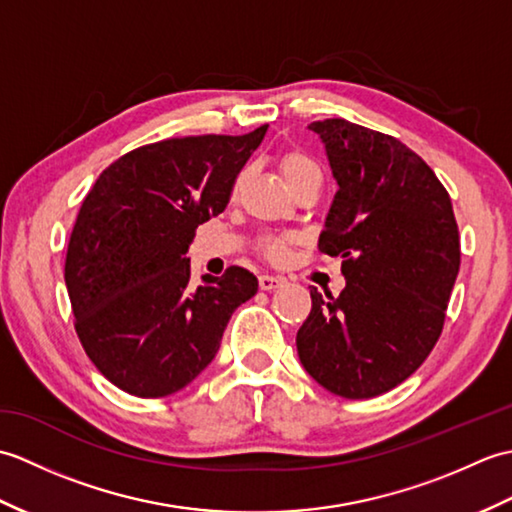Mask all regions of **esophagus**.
Returning <instances> with one entry per match:
<instances>
[{
  "instance_id": "obj_1",
  "label": "esophagus",
  "mask_w": 512,
  "mask_h": 512,
  "mask_svg": "<svg viewBox=\"0 0 512 512\" xmlns=\"http://www.w3.org/2000/svg\"><path fill=\"white\" fill-rule=\"evenodd\" d=\"M279 286H284V279H281V277L259 275V288H262V290H275Z\"/></svg>"
}]
</instances>
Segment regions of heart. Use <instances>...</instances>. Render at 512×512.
Masks as SVG:
<instances>
[{
  "instance_id": "1",
  "label": "heart",
  "mask_w": 512,
  "mask_h": 512,
  "mask_svg": "<svg viewBox=\"0 0 512 512\" xmlns=\"http://www.w3.org/2000/svg\"><path fill=\"white\" fill-rule=\"evenodd\" d=\"M279 169H281V176L286 178L290 187H295L299 180L308 178V176H321L317 162H314L308 154H303V151H299V149L284 151L279 158ZM239 182H242V176L237 178L235 189L239 187ZM295 244H297V239L290 235L266 237L259 242V253H262L268 262L281 264V262H286V257L290 255V250Z\"/></svg>"
}]
</instances>
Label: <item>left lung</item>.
Segmentation results:
<instances>
[{
  "mask_svg": "<svg viewBox=\"0 0 512 512\" xmlns=\"http://www.w3.org/2000/svg\"><path fill=\"white\" fill-rule=\"evenodd\" d=\"M308 127L339 182L319 250L343 257L347 286L339 297L310 290L297 350L332 394L374 398L416 372L440 339L460 270L458 222L444 184L398 138L345 118Z\"/></svg>",
  "mask_w": 512,
  "mask_h": 512,
  "instance_id": "8db88e82",
  "label": "left lung"
}]
</instances>
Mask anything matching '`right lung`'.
<instances>
[{
  "instance_id": "obj_1",
  "label": "right lung",
  "mask_w": 512,
  "mask_h": 512,
  "mask_svg": "<svg viewBox=\"0 0 512 512\" xmlns=\"http://www.w3.org/2000/svg\"><path fill=\"white\" fill-rule=\"evenodd\" d=\"M268 125L242 136L149 143L107 167L65 253L74 330L96 369L138 398H165L213 361L228 319L257 292L246 268L191 286L195 228L220 215Z\"/></svg>"
}]
</instances>
